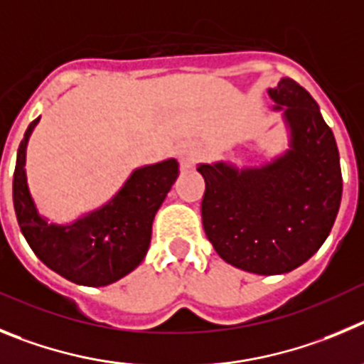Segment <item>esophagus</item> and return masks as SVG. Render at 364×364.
Wrapping results in <instances>:
<instances>
[{
	"mask_svg": "<svg viewBox=\"0 0 364 364\" xmlns=\"http://www.w3.org/2000/svg\"><path fill=\"white\" fill-rule=\"evenodd\" d=\"M178 156H179V159H181L183 165L190 166L192 163L198 161V159L201 158V152H199V150L192 145H181L178 149Z\"/></svg>",
	"mask_w": 364,
	"mask_h": 364,
	"instance_id": "1",
	"label": "esophagus"
}]
</instances>
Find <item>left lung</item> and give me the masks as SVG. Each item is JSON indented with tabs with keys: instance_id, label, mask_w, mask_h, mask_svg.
Listing matches in <instances>:
<instances>
[{
	"instance_id": "8db88e82",
	"label": "left lung",
	"mask_w": 364,
	"mask_h": 364,
	"mask_svg": "<svg viewBox=\"0 0 364 364\" xmlns=\"http://www.w3.org/2000/svg\"><path fill=\"white\" fill-rule=\"evenodd\" d=\"M290 145L261 166L201 163L203 228L223 261L274 276L301 267L325 243L343 194L336 137L316 100L283 77L268 88Z\"/></svg>"
}]
</instances>
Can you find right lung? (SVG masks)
<instances>
[{
    "label": "right lung",
    "mask_w": 364,
    "mask_h": 364,
    "mask_svg": "<svg viewBox=\"0 0 364 364\" xmlns=\"http://www.w3.org/2000/svg\"><path fill=\"white\" fill-rule=\"evenodd\" d=\"M38 121L39 117L32 121L19 143L12 181L21 234L39 261L65 279L83 287L116 283L145 259L156 212L178 179V161L139 166L103 206L68 225L48 223L38 212L25 170L28 137Z\"/></svg>",
    "instance_id": "1"
}]
</instances>
